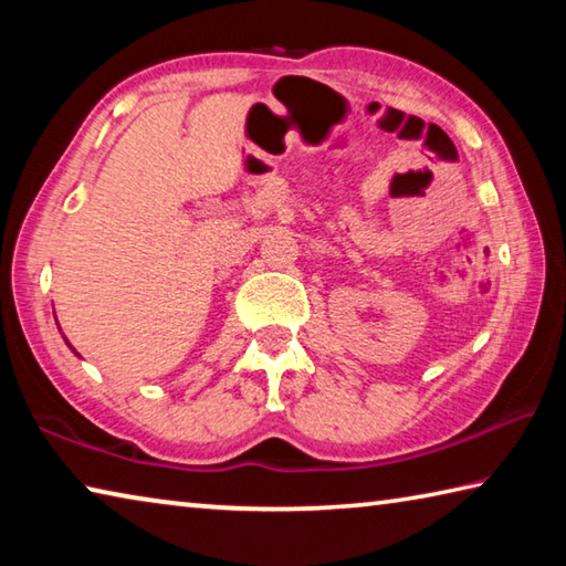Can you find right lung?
Masks as SVG:
<instances>
[{"instance_id": "right-lung-1", "label": "right lung", "mask_w": 566, "mask_h": 566, "mask_svg": "<svg viewBox=\"0 0 566 566\" xmlns=\"http://www.w3.org/2000/svg\"><path fill=\"white\" fill-rule=\"evenodd\" d=\"M64 342H66V339H64ZM66 347H70V349L74 352V347H72V344H70V342H66ZM74 354H76V352H74ZM76 357H80V354H76Z\"/></svg>"}]
</instances>
